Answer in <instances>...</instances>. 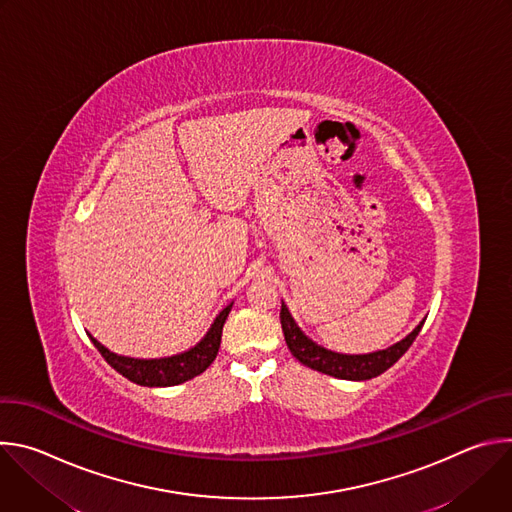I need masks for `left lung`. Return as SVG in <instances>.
<instances>
[{
	"label": "left lung",
	"mask_w": 512,
	"mask_h": 512,
	"mask_svg": "<svg viewBox=\"0 0 512 512\" xmlns=\"http://www.w3.org/2000/svg\"><path fill=\"white\" fill-rule=\"evenodd\" d=\"M279 318H281L285 344L291 354H294L302 364H306V367L336 379H344V381H367L385 373L409 350V346L413 344V340L417 338L425 322L421 320L403 340L391 344L389 348L367 352V354H342V352L324 348L318 342H314L310 336H306L304 330L296 324L294 316L289 314L285 302H281Z\"/></svg>",
	"instance_id": "8db88e82"
}]
</instances>
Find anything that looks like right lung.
<instances>
[{
	"instance_id": "1",
	"label": "right lung",
	"mask_w": 512,
	"mask_h": 512,
	"mask_svg": "<svg viewBox=\"0 0 512 512\" xmlns=\"http://www.w3.org/2000/svg\"><path fill=\"white\" fill-rule=\"evenodd\" d=\"M233 308V302L218 312L214 322L210 324L208 332L202 336L200 342H196L192 348L172 354V356H162V358H133V356H123L117 352H111L105 348L97 338H91V342L97 346V350L103 354V358L111 364V367L129 379L135 385L141 387H174L180 383H186L200 373H204L212 360L218 354V348H221V336H223V326L229 318V312Z\"/></svg>"
}]
</instances>
